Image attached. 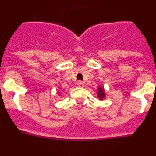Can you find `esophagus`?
<instances>
[{
    "instance_id": "esophagus-1",
    "label": "esophagus",
    "mask_w": 156,
    "mask_h": 156,
    "mask_svg": "<svg viewBox=\"0 0 156 156\" xmlns=\"http://www.w3.org/2000/svg\"><path fill=\"white\" fill-rule=\"evenodd\" d=\"M77 86L79 87H84V83L82 81H79V82L77 83Z\"/></svg>"
}]
</instances>
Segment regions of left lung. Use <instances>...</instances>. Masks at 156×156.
Instances as JSON below:
<instances>
[{"mask_svg": "<svg viewBox=\"0 0 156 156\" xmlns=\"http://www.w3.org/2000/svg\"><path fill=\"white\" fill-rule=\"evenodd\" d=\"M97 94H98V98L100 100L102 101L103 99H105V90L103 87L98 86V87Z\"/></svg>", "mask_w": 156, "mask_h": 156, "instance_id": "8db88e82", "label": "left lung"}]
</instances>
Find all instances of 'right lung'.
<instances>
[{"mask_svg": "<svg viewBox=\"0 0 156 156\" xmlns=\"http://www.w3.org/2000/svg\"><path fill=\"white\" fill-rule=\"evenodd\" d=\"M58 94H59V95L61 94V92H59V91H58Z\"/></svg>", "mask_w": 156, "mask_h": 156, "instance_id": "right-lung-1", "label": "right lung"}]
</instances>
